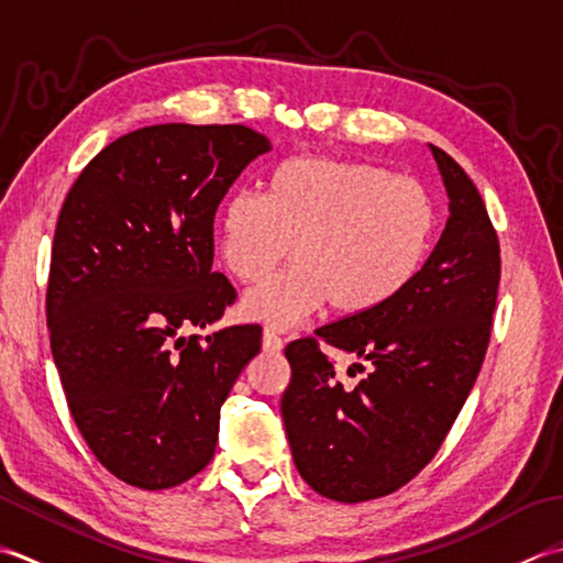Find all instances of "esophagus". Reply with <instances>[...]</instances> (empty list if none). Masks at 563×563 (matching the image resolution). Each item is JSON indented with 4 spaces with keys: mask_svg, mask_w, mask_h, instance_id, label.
Masks as SVG:
<instances>
[{
    "mask_svg": "<svg viewBox=\"0 0 563 563\" xmlns=\"http://www.w3.org/2000/svg\"><path fill=\"white\" fill-rule=\"evenodd\" d=\"M282 347H284V342H282V338L277 335V332L269 330V328H267L265 332H262V350L274 354V352H279Z\"/></svg>",
    "mask_w": 563,
    "mask_h": 563,
    "instance_id": "esophagus-1",
    "label": "esophagus"
}]
</instances>
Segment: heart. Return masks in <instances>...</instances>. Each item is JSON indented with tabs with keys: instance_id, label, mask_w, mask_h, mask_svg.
Wrapping results in <instances>:
<instances>
[{
	"instance_id": "1",
	"label": "heart",
	"mask_w": 563,
	"mask_h": 563,
	"mask_svg": "<svg viewBox=\"0 0 563 563\" xmlns=\"http://www.w3.org/2000/svg\"><path fill=\"white\" fill-rule=\"evenodd\" d=\"M434 213L410 179L366 163L298 157L272 181V197L238 189L221 213V257L240 282V316L277 330L303 323L325 303L338 313L374 311L416 277Z\"/></svg>"
}]
</instances>
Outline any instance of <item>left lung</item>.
<instances>
[{
    "mask_svg": "<svg viewBox=\"0 0 563 563\" xmlns=\"http://www.w3.org/2000/svg\"><path fill=\"white\" fill-rule=\"evenodd\" d=\"M446 225L426 265L374 311L294 340L282 418L298 474L320 496L364 503L406 486L450 432L488 347L500 282L498 235L474 181L430 145ZM328 341L373 364L354 389L317 350ZM360 366V364H352Z\"/></svg>",
    "mask_w": 563,
    "mask_h": 563,
    "instance_id": "obj_1",
    "label": "left lung"
}]
</instances>
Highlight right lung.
<instances>
[{
    "label": "right lung",
    "mask_w": 563,
    "mask_h": 563,
    "mask_svg": "<svg viewBox=\"0 0 563 563\" xmlns=\"http://www.w3.org/2000/svg\"><path fill=\"white\" fill-rule=\"evenodd\" d=\"M269 151L247 125H147L107 145L63 203L53 360L89 450L135 488L179 486L211 462L223 400L262 347L260 325L185 332L235 301L213 272V218Z\"/></svg>",
    "instance_id": "right-lung-1"
}]
</instances>
